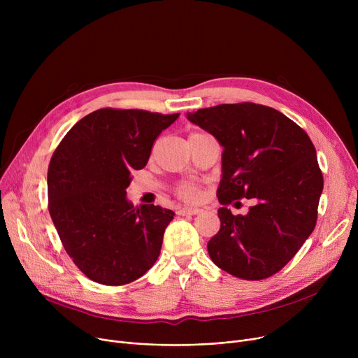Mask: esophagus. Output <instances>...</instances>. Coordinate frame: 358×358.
<instances>
[{
	"mask_svg": "<svg viewBox=\"0 0 358 358\" xmlns=\"http://www.w3.org/2000/svg\"><path fill=\"white\" fill-rule=\"evenodd\" d=\"M201 210L200 209H197V208H182V209H180L178 210V215H181V216H194V215H199Z\"/></svg>",
	"mask_w": 358,
	"mask_h": 358,
	"instance_id": "34e87169",
	"label": "esophagus"
}]
</instances>
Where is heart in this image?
<instances>
[{"label":"heart","mask_w":358,"mask_h":358,"mask_svg":"<svg viewBox=\"0 0 358 358\" xmlns=\"http://www.w3.org/2000/svg\"><path fill=\"white\" fill-rule=\"evenodd\" d=\"M200 135H208V134H203V131H194L190 136H200ZM177 196L184 200V201H197L201 197V190L200 187L192 182H182L177 187L176 190Z\"/></svg>","instance_id":"heart-1"}]
</instances>
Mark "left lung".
<instances>
[{
    "mask_svg": "<svg viewBox=\"0 0 358 358\" xmlns=\"http://www.w3.org/2000/svg\"><path fill=\"white\" fill-rule=\"evenodd\" d=\"M187 117L224 148L220 229L208 243L212 261L242 280L271 277L316 224L324 177L310 138L283 113L248 101L200 108ZM241 198L256 200L245 217L226 208Z\"/></svg>",
    "mask_w": 358,
    "mask_h": 358,
    "instance_id": "1",
    "label": "left lung"
}]
</instances>
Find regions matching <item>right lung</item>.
<instances>
[{
  "mask_svg": "<svg viewBox=\"0 0 358 358\" xmlns=\"http://www.w3.org/2000/svg\"><path fill=\"white\" fill-rule=\"evenodd\" d=\"M180 116L100 108L75 123L50 158L48 208L62 245L90 280L123 286L159 257L174 212L135 208L126 199L130 173L142 169L162 130Z\"/></svg>",
  "mask_w": 358,
  "mask_h": 358,
  "instance_id": "1",
  "label": "right lung"
}]
</instances>
